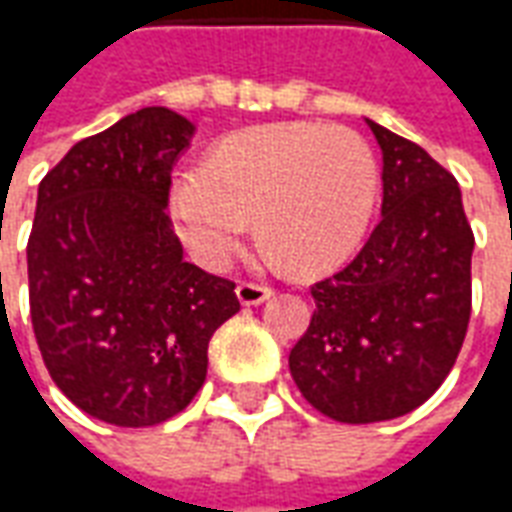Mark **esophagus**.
Here are the masks:
<instances>
[{
	"instance_id": "1",
	"label": "esophagus",
	"mask_w": 512,
	"mask_h": 512,
	"mask_svg": "<svg viewBox=\"0 0 512 512\" xmlns=\"http://www.w3.org/2000/svg\"><path fill=\"white\" fill-rule=\"evenodd\" d=\"M235 296L238 301L244 304V307H255V304H263L274 296V290L266 288V285H255V282H241L238 288H235Z\"/></svg>"
}]
</instances>
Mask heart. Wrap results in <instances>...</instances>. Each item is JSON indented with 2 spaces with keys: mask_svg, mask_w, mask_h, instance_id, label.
<instances>
[{
  "mask_svg": "<svg viewBox=\"0 0 512 512\" xmlns=\"http://www.w3.org/2000/svg\"><path fill=\"white\" fill-rule=\"evenodd\" d=\"M376 194V158L356 131L274 123L224 136L197 180L169 191V219L211 271L233 263L255 216L268 260L318 274L362 241Z\"/></svg>",
  "mask_w": 512,
  "mask_h": 512,
  "instance_id": "obj_1",
  "label": "heart"
}]
</instances>
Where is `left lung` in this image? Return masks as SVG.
<instances>
[{"mask_svg":"<svg viewBox=\"0 0 512 512\" xmlns=\"http://www.w3.org/2000/svg\"><path fill=\"white\" fill-rule=\"evenodd\" d=\"M384 158L381 222L312 288L290 376L326 417L367 425L422 406L458 359L472 312L474 235L461 189L414 142L365 117Z\"/></svg>","mask_w":512,"mask_h":512,"instance_id":"obj_1","label":"left lung"}]
</instances>
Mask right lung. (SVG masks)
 Masks as SVG:
<instances>
[{"label":"right lung","instance_id":"right-lung-1","mask_svg":"<svg viewBox=\"0 0 512 512\" xmlns=\"http://www.w3.org/2000/svg\"><path fill=\"white\" fill-rule=\"evenodd\" d=\"M194 134L189 117L145 106L76 142L38 186L35 340L62 395L117 428L189 406L213 332L241 310L230 279L183 260L167 216L172 167Z\"/></svg>","mask_w":512,"mask_h":512}]
</instances>
